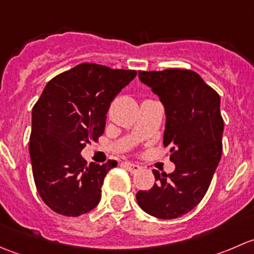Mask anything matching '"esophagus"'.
<instances>
[{"label": "esophagus", "mask_w": 254, "mask_h": 254, "mask_svg": "<svg viewBox=\"0 0 254 254\" xmlns=\"http://www.w3.org/2000/svg\"><path fill=\"white\" fill-rule=\"evenodd\" d=\"M124 166H125V168H127V170L131 173L139 172V171L141 170V167H140L139 165H135V163H132V162H124Z\"/></svg>", "instance_id": "1"}]
</instances>
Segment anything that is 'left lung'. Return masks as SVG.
<instances>
[{
	"instance_id": "8db88e82",
	"label": "left lung",
	"mask_w": 254,
	"mask_h": 254,
	"mask_svg": "<svg viewBox=\"0 0 254 254\" xmlns=\"http://www.w3.org/2000/svg\"><path fill=\"white\" fill-rule=\"evenodd\" d=\"M166 111L163 145L170 147L172 173L152 171L157 183L139 190L136 200L158 219H177L194 209L209 189L222 153L224 119L220 96L191 70L140 71Z\"/></svg>"
}]
</instances>
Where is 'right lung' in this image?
I'll list each match as a JSON object with an SVG mask.
<instances>
[{
	"label": "right lung",
	"mask_w": 254,
	"mask_h": 254,
	"mask_svg": "<svg viewBox=\"0 0 254 254\" xmlns=\"http://www.w3.org/2000/svg\"><path fill=\"white\" fill-rule=\"evenodd\" d=\"M135 76L83 63L45 86L33 107L29 153L38 193L53 211L76 217L98 205L104 177L118 162L87 163L81 151L103 135L113 99Z\"/></svg>",
	"instance_id": "add662e5"
}]
</instances>
